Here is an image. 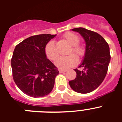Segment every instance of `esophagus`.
<instances>
[{"mask_svg":"<svg viewBox=\"0 0 122 122\" xmlns=\"http://www.w3.org/2000/svg\"><path fill=\"white\" fill-rule=\"evenodd\" d=\"M66 70H59V72H60V73H64V72H66Z\"/></svg>","mask_w":122,"mask_h":122,"instance_id":"1","label":"esophagus"}]
</instances>
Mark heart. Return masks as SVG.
<instances>
[{
	"mask_svg": "<svg viewBox=\"0 0 122 122\" xmlns=\"http://www.w3.org/2000/svg\"><path fill=\"white\" fill-rule=\"evenodd\" d=\"M63 37L70 45L71 48L68 54H70L58 58L55 62V65L60 70L67 69L75 66L78 62V57L73 52L77 54L79 57H82L85 54L84 46L79 43V36L73 32H68L65 33ZM45 52L48 59L51 60H54L58 56V52L56 49V43L53 40H51L46 44L45 48Z\"/></svg>",
	"mask_w": 122,
	"mask_h": 122,
	"instance_id": "obj_1",
	"label": "heart"
}]
</instances>
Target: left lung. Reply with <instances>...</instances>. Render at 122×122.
Instances as JSON below:
<instances>
[{"label":"left lung","instance_id":"1","mask_svg":"<svg viewBox=\"0 0 122 122\" xmlns=\"http://www.w3.org/2000/svg\"><path fill=\"white\" fill-rule=\"evenodd\" d=\"M80 33L86 44L84 58L79 68L75 69L76 77L69 81L74 91L88 93L99 87L106 77L111 60L109 47L104 38L97 32L82 27L72 29Z\"/></svg>","mask_w":122,"mask_h":122}]
</instances>
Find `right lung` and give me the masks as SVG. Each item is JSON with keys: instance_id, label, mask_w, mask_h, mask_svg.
<instances>
[{"instance_id": "obj_1", "label": "right lung", "mask_w": 122, "mask_h": 122, "mask_svg": "<svg viewBox=\"0 0 122 122\" xmlns=\"http://www.w3.org/2000/svg\"><path fill=\"white\" fill-rule=\"evenodd\" d=\"M56 35L41 34L30 36L16 46L11 58L13 77L25 94L43 97L53 89L57 68L45 52V46Z\"/></svg>"}]
</instances>
